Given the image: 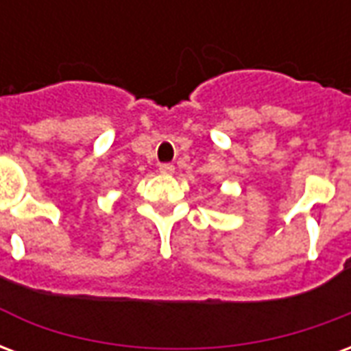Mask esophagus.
<instances>
[{
	"label": "esophagus",
	"mask_w": 351,
	"mask_h": 351,
	"mask_svg": "<svg viewBox=\"0 0 351 351\" xmlns=\"http://www.w3.org/2000/svg\"><path fill=\"white\" fill-rule=\"evenodd\" d=\"M160 173L161 175H173L175 173V165L173 163H161Z\"/></svg>",
	"instance_id": "obj_1"
}]
</instances>
